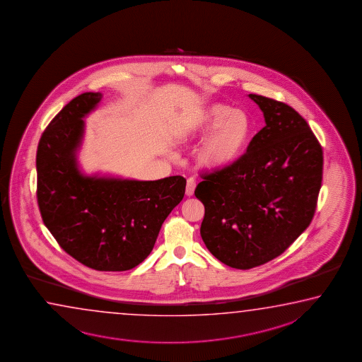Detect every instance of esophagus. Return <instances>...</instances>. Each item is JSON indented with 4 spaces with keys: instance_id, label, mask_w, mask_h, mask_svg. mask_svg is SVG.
<instances>
[{
    "instance_id": "esophagus-1",
    "label": "esophagus",
    "mask_w": 362,
    "mask_h": 362,
    "mask_svg": "<svg viewBox=\"0 0 362 362\" xmlns=\"http://www.w3.org/2000/svg\"><path fill=\"white\" fill-rule=\"evenodd\" d=\"M197 187V181L194 178H187V182H186V195L187 197H192L194 195V191Z\"/></svg>"
}]
</instances>
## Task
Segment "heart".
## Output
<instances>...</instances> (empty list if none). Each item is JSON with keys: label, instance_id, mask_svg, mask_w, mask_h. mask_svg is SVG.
<instances>
[{"label": "heart", "instance_id": "b5f03b06", "mask_svg": "<svg viewBox=\"0 0 362 362\" xmlns=\"http://www.w3.org/2000/svg\"><path fill=\"white\" fill-rule=\"evenodd\" d=\"M208 134L197 153L199 163L208 170L227 168L243 156L250 144L251 117L228 105H210L184 128L185 136Z\"/></svg>", "mask_w": 362, "mask_h": 362}]
</instances>
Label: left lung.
I'll use <instances>...</instances> for the list:
<instances>
[{
	"label": "left lung",
	"instance_id": "left-lung-1",
	"mask_svg": "<svg viewBox=\"0 0 362 362\" xmlns=\"http://www.w3.org/2000/svg\"><path fill=\"white\" fill-rule=\"evenodd\" d=\"M264 128L235 163L204 175L200 234L221 262L248 270L269 262L310 224L323 175V151L291 106L250 93Z\"/></svg>",
	"mask_w": 362,
	"mask_h": 362
}]
</instances>
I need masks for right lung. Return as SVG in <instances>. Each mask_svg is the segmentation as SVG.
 <instances>
[{"mask_svg":"<svg viewBox=\"0 0 362 362\" xmlns=\"http://www.w3.org/2000/svg\"><path fill=\"white\" fill-rule=\"evenodd\" d=\"M100 92H85L44 130L37 152V205L45 227L69 256L98 271H127L153 250L160 227L184 199L186 180L86 175L78 165L85 117Z\"/></svg>","mask_w":362,"mask_h":362,"instance_id":"add662e5","label":"right lung"}]
</instances>
